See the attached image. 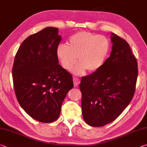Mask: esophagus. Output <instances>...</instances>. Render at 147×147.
<instances>
[{
  "label": "esophagus",
  "instance_id": "obj_1",
  "mask_svg": "<svg viewBox=\"0 0 147 147\" xmlns=\"http://www.w3.org/2000/svg\"><path fill=\"white\" fill-rule=\"evenodd\" d=\"M73 82H74V87H77L78 86L80 82V80L78 78H73Z\"/></svg>",
  "mask_w": 147,
  "mask_h": 147
}]
</instances>
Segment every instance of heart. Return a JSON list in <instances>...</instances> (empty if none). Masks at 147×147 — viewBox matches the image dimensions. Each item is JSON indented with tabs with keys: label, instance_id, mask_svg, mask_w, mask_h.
Masks as SVG:
<instances>
[{
	"label": "heart",
	"instance_id": "1",
	"mask_svg": "<svg viewBox=\"0 0 147 147\" xmlns=\"http://www.w3.org/2000/svg\"><path fill=\"white\" fill-rule=\"evenodd\" d=\"M110 49V43L105 36H96L88 32H80L69 39L68 46L59 45L56 55L63 67L71 71L74 69L75 75H82L86 70L94 73L100 69L104 63Z\"/></svg>",
	"mask_w": 147,
	"mask_h": 147
}]
</instances>
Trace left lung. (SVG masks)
Listing matches in <instances>:
<instances>
[{
  "mask_svg": "<svg viewBox=\"0 0 147 147\" xmlns=\"http://www.w3.org/2000/svg\"><path fill=\"white\" fill-rule=\"evenodd\" d=\"M112 49L102 67L82 78L84 120L91 126L110 123L121 115L131 100L138 78V62L128 43L111 33Z\"/></svg>",
  "mask_w": 147,
  "mask_h": 147,
  "instance_id": "1",
  "label": "left lung"
}]
</instances>
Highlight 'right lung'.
I'll return each instance as SVG.
<instances>
[{"instance_id":"right-lung-1","label":"right lung","mask_w":147,"mask_h":147,"mask_svg":"<svg viewBox=\"0 0 147 147\" xmlns=\"http://www.w3.org/2000/svg\"><path fill=\"white\" fill-rule=\"evenodd\" d=\"M58 28L47 27L28 37L20 45L12 69L20 106L41 123L56 121L62 103L73 88L71 74L59 65Z\"/></svg>"}]
</instances>
